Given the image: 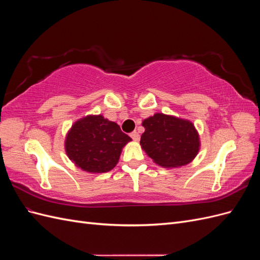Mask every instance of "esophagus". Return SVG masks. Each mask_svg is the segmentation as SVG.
<instances>
[{
    "label": "esophagus",
    "mask_w": 260,
    "mask_h": 260,
    "mask_svg": "<svg viewBox=\"0 0 260 260\" xmlns=\"http://www.w3.org/2000/svg\"><path fill=\"white\" fill-rule=\"evenodd\" d=\"M130 137L133 139V141H139L140 140V135H139V132H137V131L132 132L131 135H130Z\"/></svg>",
    "instance_id": "esophagus-1"
}]
</instances>
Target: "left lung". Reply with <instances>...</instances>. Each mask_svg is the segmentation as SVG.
<instances>
[{
	"label": "left lung",
	"mask_w": 260,
	"mask_h": 260,
	"mask_svg": "<svg viewBox=\"0 0 260 260\" xmlns=\"http://www.w3.org/2000/svg\"><path fill=\"white\" fill-rule=\"evenodd\" d=\"M145 131L140 144L153 161L165 168L190 164L201 148L200 135L192 121L156 113L142 122Z\"/></svg>",
	"instance_id": "obj_1"
}]
</instances>
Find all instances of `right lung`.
I'll list each match as a JSON object with an SVG mask.
<instances>
[{
	"label": "right lung",
	"instance_id": "1",
	"mask_svg": "<svg viewBox=\"0 0 260 260\" xmlns=\"http://www.w3.org/2000/svg\"><path fill=\"white\" fill-rule=\"evenodd\" d=\"M130 141L116 122L102 115H88L68 130L65 151L76 167L90 174H103L116 166Z\"/></svg>",
	"mask_w": 260,
	"mask_h": 260
}]
</instances>
